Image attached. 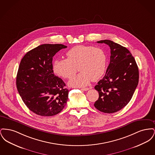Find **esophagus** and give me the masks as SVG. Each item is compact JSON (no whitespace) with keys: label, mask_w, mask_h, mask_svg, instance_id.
<instances>
[{"label":"esophagus","mask_w":155,"mask_h":155,"mask_svg":"<svg viewBox=\"0 0 155 155\" xmlns=\"http://www.w3.org/2000/svg\"><path fill=\"white\" fill-rule=\"evenodd\" d=\"M89 89L88 88H81V90H82V91H88Z\"/></svg>","instance_id":"34e87169"}]
</instances>
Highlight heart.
Segmentation results:
<instances>
[{
  "mask_svg": "<svg viewBox=\"0 0 155 155\" xmlns=\"http://www.w3.org/2000/svg\"><path fill=\"white\" fill-rule=\"evenodd\" d=\"M67 59H56L53 63V72L64 78H70L78 66L81 71L72 78L69 85L82 87L88 85L91 80L97 81L103 75L106 66L105 53L100 48L77 45L66 53Z\"/></svg>",
  "mask_w": 155,
  "mask_h": 155,
  "instance_id": "1",
  "label": "heart"
}]
</instances>
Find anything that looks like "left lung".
<instances>
[{
  "instance_id": "8db88e82",
  "label": "left lung",
  "mask_w": 155,
  "mask_h": 155,
  "mask_svg": "<svg viewBox=\"0 0 155 155\" xmlns=\"http://www.w3.org/2000/svg\"><path fill=\"white\" fill-rule=\"evenodd\" d=\"M97 42L109 45L111 56L105 75L95 87L99 96L94 106L103 113H113L124 107L131 99L138 84V67L125 47L110 40Z\"/></svg>"
}]
</instances>
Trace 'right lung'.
<instances>
[{"instance_id":"right-lung-1","label":"right lung","mask_w":155,"mask_h":155,"mask_svg":"<svg viewBox=\"0 0 155 155\" xmlns=\"http://www.w3.org/2000/svg\"><path fill=\"white\" fill-rule=\"evenodd\" d=\"M66 48L62 44L41 45L27 52L21 60L17 88L24 103L38 115H56L66 104L69 90L52 68L53 57Z\"/></svg>"}]
</instances>
